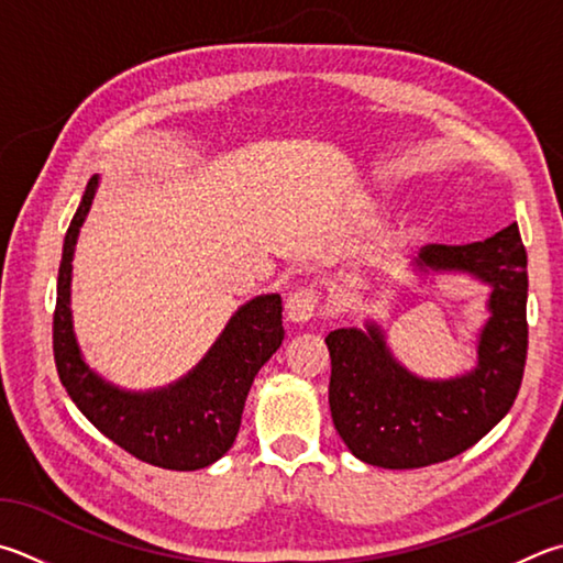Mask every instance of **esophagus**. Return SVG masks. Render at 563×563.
<instances>
[{"label":"esophagus","mask_w":563,"mask_h":563,"mask_svg":"<svg viewBox=\"0 0 563 563\" xmlns=\"http://www.w3.org/2000/svg\"><path fill=\"white\" fill-rule=\"evenodd\" d=\"M317 308H320V292H317L312 285H305V288L292 290L285 300V314L292 322H308L314 317Z\"/></svg>","instance_id":"obj_1"}]
</instances>
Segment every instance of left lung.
I'll return each mask as SVG.
<instances>
[{
  "instance_id": "left-lung-1",
  "label": "left lung",
  "mask_w": 563,
  "mask_h": 563,
  "mask_svg": "<svg viewBox=\"0 0 563 563\" xmlns=\"http://www.w3.org/2000/svg\"><path fill=\"white\" fill-rule=\"evenodd\" d=\"M418 268L465 271L493 285L473 372L418 379L394 362L376 324L324 340L336 433L364 463L388 470L435 465L473 448L512 408L527 364V251L517 223L465 246H423Z\"/></svg>"
}]
</instances>
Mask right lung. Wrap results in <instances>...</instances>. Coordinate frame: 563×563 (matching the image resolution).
Here are the masks:
<instances>
[{
    "instance_id": "1",
    "label": "right lung",
    "mask_w": 563,
    "mask_h": 563,
    "mask_svg": "<svg viewBox=\"0 0 563 563\" xmlns=\"http://www.w3.org/2000/svg\"><path fill=\"white\" fill-rule=\"evenodd\" d=\"M96 189L98 177H90L60 255L54 310L58 379L80 413L132 457L165 470L207 467L236 441L255 374L283 342V300L280 295H261L243 305L197 369L175 386L130 394L106 384L80 360L68 308L70 261Z\"/></svg>"
}]
</instances>
